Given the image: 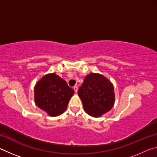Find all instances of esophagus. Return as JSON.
Here are the masks:
<instances>
[{
	"mask_svg": "<svg viewBox=\"0 0 157 157\" xmlns=\"http://www.w3.org/2000/svg\"><path fill=\"white\" fill-rule=\"evenodd\" d=\"M73 89H74V91H75V93H77V92H78V86H74L73 87Z\"/></svg>",
	"mask_w": 157,
	"mask_h": 157,
	"instance_id": "obj_1",
	"label": "esophagus"
}]
</instances>
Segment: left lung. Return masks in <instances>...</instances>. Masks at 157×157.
<instances>
[{
    "instance_id": "8db88e82",
    "label": "left lung",
    "mask_w": 157,
    "mask_h": 157,
    "mask_svg": "<svg viewBox=\"0 0 157 157\" xmlns=\"http://www.w3.org/2000/svg\"><path fill=\"white\" fill-rule=\"evenodd\" d=\"M78 93L85 112L96 118L108 112L115 102L113 84L98 73L86 75Z\"/></svg>"
}]
</instances>
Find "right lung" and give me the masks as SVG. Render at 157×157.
<instances>
[{
  "instance_id": "obj_1",
  "label": "right lung",
  "mask_w": 157,
  "mask_h": 157,
  "mask_svg": "<svg viewBox=\"0 0 157 157\" xmlns=\"http://www.w3.org/2000/svg\"><path fill=\"white\" fill-rule=\"evenodd\" d=\"M74 90L55 73L45 75L34 87L37 107L50 116H57L66 109Z\"/></svg>"
}]
</instances>
